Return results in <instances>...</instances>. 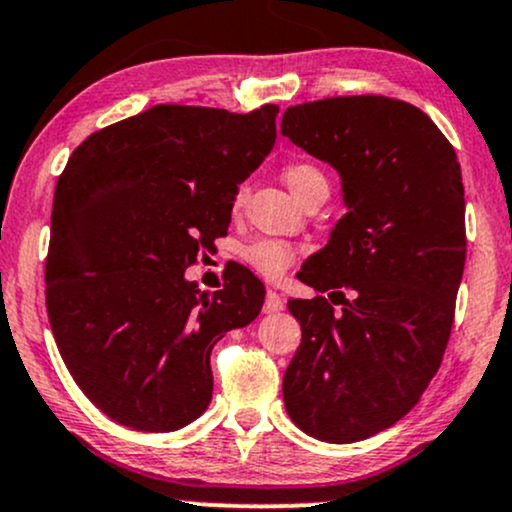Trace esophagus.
Masks as SVG:
<instances>
[{
  "instance_id": "esophagus-1",
  "label": "esophagus",
  "mask_w": 512,
  "mask_h": 512,
  "mask_svg": "<svg viewBox=\"0 0 512 512\" xmlns=\"http://www.w3.org/2000/svg\"><path fill=\"white\" fill-rule=\"evenodd\" d=\"M283 307H286V303H283L281 295L269 288L267 295H264V312H269V315H272V312H281Z\"/></svg>"
}]
</instances>
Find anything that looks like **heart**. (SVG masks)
Instances as JSON below:
<instances>
[{"instance_id":"b5f03b06","label":"heart","mask_w":512,"mask_h":512,"mask_svg":"<svg viewBox=\"0 0 512 512\" xmlns=\"http://www.w3.org/2000/svg\"><path fill=\"white\" fill-rule=\"evenodd\" d=\"M283 178H286L288 188L293 190V195L298 197L300 202H303L312 190L322 186L329 188L326 176L310 162L288 164L286 169H283ZM245 200H248V188L240 186L236 190V195H233V205H231L233 214H240V209L245 207ZM240 257H243L245 264H248L252 272L264 276V279H279V276L286 274L288 269L303 257V248L279 238H255L250 240L248 245H243Z\"/></svg>"}]
</instances>
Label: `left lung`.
I'll return each mask as SVG.
<instances>
[{"label": "left lung", "mask_w": 512, "mask_h": 512, "mask_svg": "<svg viewBox=\"0 0 512 512\" xmlns=\"http://www.w3.org/2000/svg\"><path fill=\"white\" fill-rule=\"evenodd\" d=\"M281 133L338 169L350 207L298 274L319 295L288 300L303 338L283 403L315 439L362 441L410 412L446 353L467 255L460 164L436 123L393 97L288 107Z\"/></svg>", "instance_id": "left-lung-1"}]
</instances>
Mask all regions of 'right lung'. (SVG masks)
<instances>
[{
	"label": "right lung",
	"instance_id": "obj_1",
	"mask_svg": "<svg viewBox=\"0 0 512 512\" xmlns=\"http://www.w3.org/2000/svg\"><path fill=\"white\" fill-rule=\"evenodd\" d=\"M276 104L250 114L157 104L83 140L61 171L45 262L47 317L80 391L138 432H174L212 400L209 355L260 315L264 286L233 267L186 281L276 140Z\"/></svg>",
	"mask_w": 512,
	"mask_h": 512
}]
</instances>
